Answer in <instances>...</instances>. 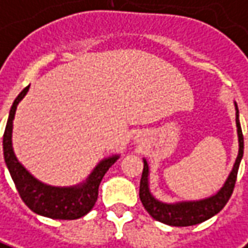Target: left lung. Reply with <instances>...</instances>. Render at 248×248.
I'll list each match as a JSON object with an SVG mask.
<instances>
[{"label": "left lung", "instance_id": "left-lung-1", "mask_svg": "<svg viewBox=\"0 0 248 248\" xmlns=\"http://www.w3.org/2000/svg\"><path fill=\"white\" fill-rule=\"evenodd\" d=\"M235 111H236L239 152H237L235 164L232 167V171L228 175L227 181L224 182L223 187L220 188L216 194L202 198V200H197V201H179L170 202V203L160 201L151 193L149 166H148L146 159H144V170H142V176L140 182V200L142 202L144 208L146 209V212L155 220L167 225H171V227H188V225H195V224L206 221L225 206L235 187L239 164L243 157V133H242V127L239 122V110H237L236 103H235Z\"/></svg>", "mask_w": 248, "mask_h": 248}]
</instances>
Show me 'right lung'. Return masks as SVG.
<instances>
[{"instance_id":"add662e5","label":"right lung","mask_w":248,"mask_h":248,"mask_svg":"<svg viewBox=\"0 0 248 248\" xmlns=\"http://www.w3.org/2000/svg\"><path fill=\"white\" fill-rule=\"evenodd\" d=\"M28 89L30 85L20 92V95L15 99L9 111V118L4 133V159L6 167L9 170V173L16 185L21 200L32 212L54 220L80 218L93 208L97 200L99 185L103 176L108 171V168L119 159V155H112L110 157L103 159L93 168V171L89 173L85 181L75 186H67V187L50 186L36 179L18 161L12 144L13 119H15L16 108L18 103L24 99Z\"/></svg>"}]
</instances>
